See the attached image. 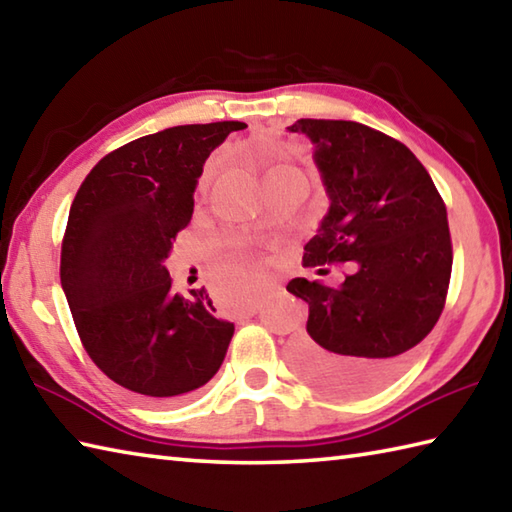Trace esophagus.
Masks as SVG:
<instances>
[{"label":"esophagus","instance_id":"1","mask_svg":"<svg viewBox=\"0 0 512 512\" xmlns=\"http://www.w3.org/2000/svg\"><path fill=\"white\" fill-rule=\"evenodd\" d=\"M257 310H259V304H255V302H250V304H246L244 308H242V317H253V315H257Z\"/></svg>","mask_w":512,"mask_h":512}]
</instances>
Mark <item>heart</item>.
<instances>
[{
  "label": "heart",
  "instance_id": "b5f03b06",
  "mask_svg": "<svg viewBox=\"0 0 512 512\" xmlns=\"http://www.w3.org/2000/svg\"><path fill=\"white\" fill-rule=\"evenodd\" d=\"M210 175H213V170L206 168V173L202 175V179H199V188L208 186ZM255 277H257V262L253 253H250V248L242 242L230 244L215 273L219 295L233 306L242 304L250 295H253Z\"/></svg>",
  "mask_w": 512,
  "mask_h": 512
}]
</instances>
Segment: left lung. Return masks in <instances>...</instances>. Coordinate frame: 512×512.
I'll list each match as a JSON object with an SVG mask.
<instances>
[{
  "label": "left lung",
  "mask_w": 512,
  "mask_h": 512,
  "mask_svg": "<svg viewBox=\"0 0 512 512\" xmlns=\"http://www.w3.org/2000/svg\"><path fill=\"white\" fill-rule=\"evenodd\" d=\"M288 130L315 144L330 197L304 266L355 264L339 288L290 279L288 293L308 304L290 359L324 393L370 395L402 373L444 310L453 270L446 204L424 164L375 128L297 119Z\"/></svg>",
  "instance_id": "1"
}]
</instances>
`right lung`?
Returning <instances> with one entry per match:
<instances>
[{"label": "right lung", "mask_w": 512, "mask_h": 512, "mask_svg": "<svg viewBox=\"0 0 512 512\" xmlns=\"http://www.w3.org/2000/svg\"><path fill=\"white\" fill-rule=\"evenodd\" d=\"M244 122L159 130L99 159L79 186L59 277L88 357L153 404L202 388L222 366L235 324L213 315L206 288L182 297L166 259L190 224L208 155Z\"/></svg>", "instance_id": "right-lung-1"}]
</instances>
